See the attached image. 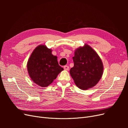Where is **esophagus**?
<instances>
[{
  "mask_svg": "<svg viewBox=\"0 0 128 128\" xmlns=\"http://www.w3.org/2000/svg\"><path fill=\"white\" fill-rule=\"evenodd\" d=\"M64 70H68L69 67L68 66H64Z\"/></svg>",
  "mask_w": 128,
  "mask_h": 128,
  "instance_id": "1",
  "label": "esophagus"
}]
</instances>
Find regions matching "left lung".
<instances>
[{
    "label": "left lung",
    "instance_id": "obj_1",
    "mask_svg": "<svg viewBox=\"0 0 128 128\" xmlns=\"http://www.w3.org/2000/svg\"><path fill=\"white\" fill-rule=\"evenodd\" d=\"M72 58L74 66L70 74L77 87L88 90L97 84L103 74L101 58L90 46L86 44L75 50Z\"/></svg>",
    "mask_w": 128,
    "mask_h": 128
}]
</instances>
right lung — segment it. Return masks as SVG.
Wrapping results in <instances>:
<instances>
[{"mask_svg":"<svg viewBox=\"0 0 128 128\" xmlns=\"http://www.w3.org/2000/svg\"><path fill=\"white\" fill-rule=\"evenodd\" d=\"M52 51L45 45H38L27 62V70L31 79L42 88L51 84L64 70L58 64L57 56L52 54Z\"/></svg>","mask_w":128,"mask_h":128,"instance_id":"1","label":"right lung"}]
</instances>
